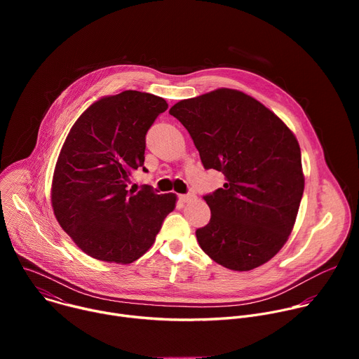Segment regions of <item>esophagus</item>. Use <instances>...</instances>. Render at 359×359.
<instances>
[{
	"instance_id": "obj_1",
	"label": "esophagus",
	"mask_w": 359,
	"mask_h": 359,
	"mask_svg": "<svg viewBox=\"0 0 359 359\" xmlns=\"http://www.w3.org/2000/svg\"><path fill=\"white\" fill-rule=\"evenodd\" d=\"M194 197H196L194 193H187V194H182V196H180V200H182L183 203H189V201H191Z\"/></svg>"
}]
</instances>
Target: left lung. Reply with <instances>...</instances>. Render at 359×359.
<instances>
[{
	"mask_svg": "<svg viewBox=\"0 0 359 359\" xmlns=\"http://www.w3.org/2000/svg\"><path fill=\"white\" fill-rule=\"evenodd\" d=\"M169 114L187 129L203 166L223 172L226 180L204 196L212 219L196 230L201 250L233 271L266 264L287 243L304 191L295 135L237 89L183 99Z\"/></svg>",
	"mask_w": 359,
	"mask_h": 359,
	"instance_id": "8db88e82",
	"label": "left lung"
}]
</instances>
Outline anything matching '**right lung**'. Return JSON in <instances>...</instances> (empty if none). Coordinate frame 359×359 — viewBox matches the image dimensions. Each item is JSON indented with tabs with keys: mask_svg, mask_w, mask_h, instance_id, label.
<instances>
[{
	"mask_svg": "<svg viewBox=\"0 0 359 359\" xmlns=\"http://www.w3.org/2000/svg\"><path fill=\"white\" fill-rule=\"evenodd\" d=\"M166 109L168 102L151 93L102 96L82 112L62 144L50 204L64 231L96 260L133 263L176 208L175 193L126 189L143 166L146 132Z\"/></svg>",
	"mask_w": 359,
	"mask_h": 359,
	"instance_id": "right-lung-1",
	"label": "right lung"
}]
</instances>
